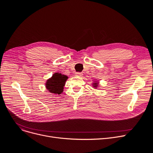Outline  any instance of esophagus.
I'll return each instance as SVG.
<instances>
[{
    "mask_svg": "<svg viewBox=\"0 0 153 153\" xmlns=\"http://www.w3.org/2000/svg\"><path fill=\"white\" fill-rule=\"evenodd\" d=\"M83 74L82 73V72H76V76H78V77H81L82 76Z\"/></svg>",
    "mask_w": 153,
    "mask_h": 153,
    "instance_id": "1",
    "label": "esophagus"
}]
</instances>
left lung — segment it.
Instances as JSON below:
<instances>
[{
    "label": "left lung",
    "instance_id": "obj_1",
    "mask_svg": "<svg viewBox=\"0 0 153 153\" xmlns=\"http://www.w3.org/2000/svg\"><path fill=\"white\" fill-rule=\"evenodd\" d=\"M99 81H94V82L92 83V86L93 87H94V89H97V87H99Z\"/></svg>",
    "mask_w": 153,
    "mask_h": 153
}]
</instances>
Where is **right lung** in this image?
<instances>
[{
	"label": "right lung",
	"instance_id": "1",
	"mask_svg": "<svg viewBox=\"0 0 153 153\" xmlns=\"http://www.w3.org/2000/svg\"><path fill=\"white\" fill-rule=\"evenodd\" d=\"M68 77L59 72H55L52 77L48 79L45 86L46 89L49 92L54 94H61L64 90V86L65 85L66 82Z\"/></svg>",
	"mask_w": 153,
	"mask_h": 153
}]
</instances>
